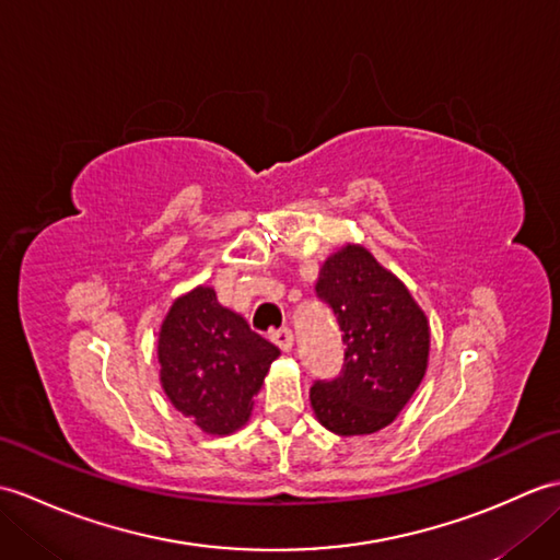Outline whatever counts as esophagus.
<instances>
[{
	"instance_id": "1",
	"label": "esophagus",
	"mask_w": 560,
	"mask_h": 560,
	"mask_svg": "<svg viewBox=\"0 0 560 560\" xmlns=\"http://www.w3.org/2000/svg\"><path fill=\"white\" fill-rule=\"evenodd\" d=\"M273 343H277V347H279L281 351L289 353V351L293 349V331H291L289 327L273 331Z\"/></svg>"
}]
</instances>
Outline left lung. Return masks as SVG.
I'll return each mask as SVG.
<instances>
[{
    "label": "left lung",
    "instance_id": "obj_1",
    "mask_svg": "<svg viewBox=\"0 0 560 560\" xmlns=\"http://www.w3.org/2000/svg\"><path fill=\"white\" fill-rule=\"evenodd\" d=\"M343 331V368L331 383H315L311 404L327 431H383L419 389L431 351V325L404 281L363 245L331 253L315 287Z\"/></svg>",
    "mask_w": 560,
    "mask_h": 560
}]
</instances>
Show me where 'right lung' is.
I'll return each mask as SVG.
<instances>
[{
  "instance_id": "obj_1",
  "label": "right lung",
  "mask_w": 560,
  "mask_h": 560,
  "mask_svg": "<svg viewBox=\"0 0 560 560\" xmlns=\"http://www.w3.org/2000/svg\"><path fill=\"white\" fill-rule=\"evenodd\" d=\"M281 351L217 301L211 287L177 295L159 331L165 397L201 433L231 435L249 421L257 392Z\"/></svg>"
}]
</instances>
